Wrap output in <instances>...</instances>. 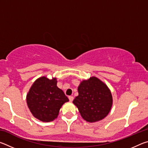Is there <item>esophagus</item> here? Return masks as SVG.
Masks as SVG:
<instances>
[{
    "instance_id": "1",
    "label": "esophagus",
    "mask_w": 148,
    "mask_h": 148,
    "mask_svg": "<svg viewBox=\"0 0 148 148\" xmlns=\"http://www.w3.org/2000/svg\"><path fill=\"white\" fill-rule=\"evenodd\" d=\"M69 101H70L72 102V101H73V100H74V97H72V96H70V97H69Z\"/></svg>"
}]
</instances>
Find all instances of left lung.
Masks as SVG:
<instances>
[{
    "instance_id": "left-lung-1",
    "label": "left lung",
    "mask_w": 148,
    "mask_h": 148,
    "mask_svg": "<svg viewBox=\"0 0 148 148\" xmlns=\"http://www.w3.org/2000/svg\"><path fill=\"white\" fill-rule=\"evenodd\" d=\"M78 96L73 101L81 116L93 123L104 119L111 110L112 96L108 87L96 77L83 80L77 88Z\"/></svg>"
}]
</instances>
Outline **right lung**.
<instances>
[{"label": "right lung", "mask_w": 148, "mask_h": 148, "mask_svg": "<svg viewBox=\"0 0 148 148\" xmlns=\"http://www.w3.org/2000/svg\"><path fill=\"white\" fill-rule=\"evenodd\" d=\"M57 79L43 76L35 81L27 95V103L34 117L43 122L56 119L59 110L69 100L57 86Z\"/></svg>", "instance_id": "right-lung-1"}]
</instances>
